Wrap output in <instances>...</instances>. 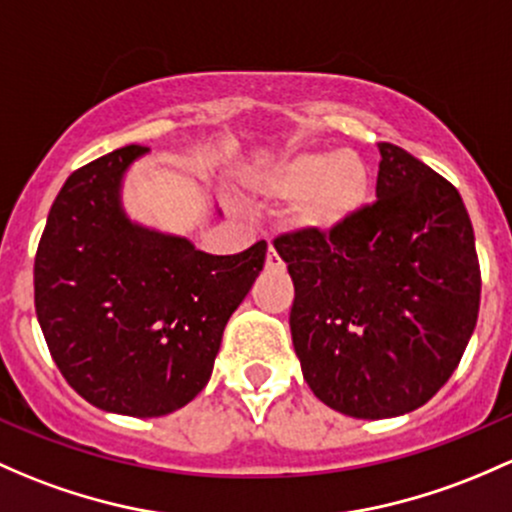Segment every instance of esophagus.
<instances>
[{"label": "esophagus", "instance_id": "esophagus-1", "mask_svg": "<svg viewBox=\"0 0 512 512\" xmlns=\"http://www.w3.org/2000/svg\"><path fill=\"white\" fill-rule=\"evenodd\" d=\"M265 267H267V270H272V272L282 270V267H284L282 257H279V252L274 250V247H270V250H267V262H265Z\"/></svg>", "mask_w": 512, "mask_h": 512}]
</instances>
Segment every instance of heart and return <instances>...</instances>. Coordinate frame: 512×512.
Instances as JSON below:
<instances>
[{
  "instance_id": "obj_1",
  "label": "heart",
  "mask_w": 512,
  "mask_h": 512,
  "mask_svg": "<svg viewBox=\"0 0 512 512\" xmlns=\"http://www.w3.org/2000/svg\"><path fill=\"white\" fill-rule=\"evenodd\" d=\"M255 186L274 201L294 203L299 230L328 238L363 213L373 179L353 152H297L260 171Z\"/></svg>"
}]
</instances>
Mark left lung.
<instances>
[{
	"label": "left lung",
	"instance_id": "obj_1",
	"mask_svg": "<svg viewBox=\"0 0 512 512\" xmlns=\"http://www.w3.org/2000/svg\"><path fill=\"white\" fill-rule=\"evenodd\" d=\"M373 206L348 228L274 242L294 282L301 373L331 410L400 417L432 400L471 341L481 299L459 191L395 144H378Z\"/></svg>",
	"mask_w": 512,
	"mask_h": 512
}]
</instances>
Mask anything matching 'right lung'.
<instances>
[{
    "instance_id": "obj_1",
    "label": "right lung",
    "mask_w": 512,
    "mask_h": 512,
    "mask_svg": "<svg viewBox=\"0 0 512 512\" xmlns=\"http://www.w3.org/2000/svg\"><path fill=\"white\" fill-rule=\"evenodd\" d=\"M147 154L129 144L73 171L34 262L36 316L58 370L90 405L127 417L181 410L206 387L267 252L262 240L208 255L129 218L122 184Z\"/></svg>"
}]
</instances>
